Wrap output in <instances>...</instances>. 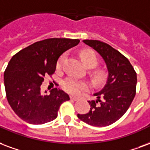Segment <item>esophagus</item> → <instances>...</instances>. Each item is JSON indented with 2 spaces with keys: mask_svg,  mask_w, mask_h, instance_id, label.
Instances as JSON below:
<instances>
[{
  "mask_svg": "<svg viewBox=\"0 0 150 150\" xmlns=\"http://www.w3.org/2000/svg\"><path fill=\"white\" fill-rule=\"evenodd\" d=\"M71 100H74V101H77L79 100V98L78 97H75V96H71Z\"/></svg>",
  "mask_w": 150,
  "mask_h": 150,
  "instance_id": "esophagus-1",
  "label": "esophagus"
}]
</instances>
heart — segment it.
Returning <instances> with one entry per match:
<instances>
[{
  "instance_id": "1",
  "label": "heart",
  "mask_w": 150,
  "mask_h": 150,
  "mask_svg": "<svg viewBox=\"0 0 150 150\" xmlns=\"http://www.w3.org/2000/svg\"><path fill=\"white\" fill-rule=\"evenodd\" d=\"M80 55L86 67L91 68V67H95V66H97L98 59L97 55H95L94 52L89 51V50L83 51ZM65 59H66V54H63L59 57L57 62V65H56L58 69H60L62 67L65 61ZM93 77H94V81L96 83H102L106 79V73L103 70H96L93 72ZM63 87L66 91L69 92L73 95H77L82 91L88 89L89 84L85 81L79 80L74 76H69L66 79H64L63 82Z\"/></svg>"
}]
</instances>
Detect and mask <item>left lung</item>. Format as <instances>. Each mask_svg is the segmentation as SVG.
<instances>
[{"label":"left lung","mask_w":150,"mask_h":150,"mask_svg":"<svg viewBox=\"0 0 150 150\" xmlns=\"http://www.w3.org/2000/svg\"><path fill=\"white\" fill-rule=\"evenodd\" d=\"M83 43L103 57L108 77L103 89L94 94L97 100L88 101L91 105L88 113L77 116L91 126H110L122 117L134 100L137 74L128 59L109 44L94 40H85Z\"/></svg>","instance_id":"1"}]
</instances>
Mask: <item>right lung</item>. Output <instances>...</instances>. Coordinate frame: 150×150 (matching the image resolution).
Wrapping results in <instances>:
<instances>
[{"label": "right lung", "instance_id": "1", "mask_svg": "<svg viewBox=\"0 0 150 150\" xmlns=\"http://www.w3.org/2000/svg\"><path fill=\"white\" fill-rule=\"evenodd\" d=\"M78 39L51 38L35 42L13 56L5 69L4 87L13 111L26 122L41 125L57 117L69 95L57 88L43 95L45 76L54 74L59 56L79 43ZM47 93V91H45Z\"/></svg>", "mask_w": 150, "mask_h": 150}]
</instances>
